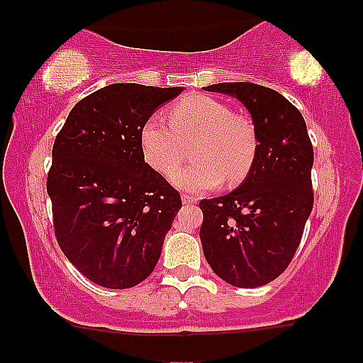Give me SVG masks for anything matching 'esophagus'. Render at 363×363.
<instances>
[{
	"instance_id": "obj_1",
	"label": "esophagus",
	"mask_w": 363,
	"mask_h": 363,
	"mask_svg": "<svg viewBox=\"0 0 363 363\" xmlns=\"http://www.w3.org/2000/svg\"><path fill=\"white\" fill-rule=\"evenodd\" d=\"M182 203L184 205H194V203H198V198L191 194H182Z\"/></svg>"
}]
</instances>
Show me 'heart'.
Returning <instances> with one entry per match:
<instances>
[{
	"label": "heart",
	"instance_id": "b5f03b06",
	"mask_svg": "<svg viewBox=\"0 0 363 363\" xmlns=\"http://www.w3.org/2000/svg\"><path fill=\"white\" fill-rule=\"evenodd\" d=\"M169 123L153 116L141 129V150L147 164L169 176L196 139V162L174 172L172 182L189 193H205L223 182L239 186L252 170L257 135L247 116L235 114L228 104L210 95H187L169 107Z\"/></svg>",
	"mask_w": 363,
	"mask_h": 363
}]
</instances>
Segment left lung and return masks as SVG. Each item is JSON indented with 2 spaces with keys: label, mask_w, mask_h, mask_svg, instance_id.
<instances>
[{
  "label": "left lung",
  "mask_w": 363,
  "mask_h": 363,
  "mask_svg": "<svg viewBox=\"0 0 363 363\" xmlns=\"http://www.w3.org/2000/svg\"><path fill=\"white\" fill-rule=\"evenodd\" d=\"M205 90L228 94L247 107L257 153L240 187L199 201L203 252L222 280L256 289L280 277L297 252L314 205V150L302 114L277 90L249 82Z\"/></svg>",
  "instance_id": "8db88e82"
}]
</instances>
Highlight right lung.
<instances>
[{
  "mask_svg": "<svg viewBox=\"0 0 363 363\" xmlns=\"http://www.w3.org/2000/svg\"><path fill=\"white\" fill-rule=\"evenodd\" d=\"M182 86L114 83L82 99L52 147L54 235L83 277L131 289L152 274L181 194L145 162L141 129Z\"/></svg>",
  "mask_w": 363,
  "mask_h": 363,
  "instance_id": "1",
  "label": "right lung"
}]
</instances>
